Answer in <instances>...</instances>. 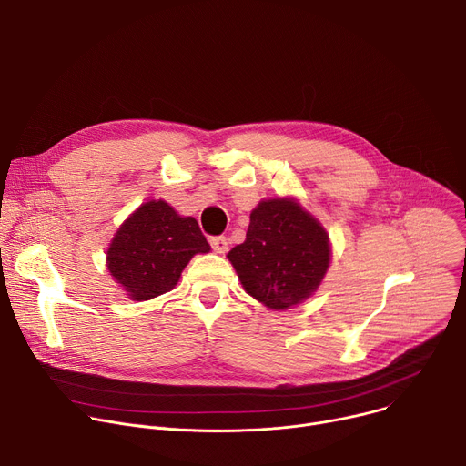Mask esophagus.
I'll use <instances>...</instances> for the list:
<instances>
[{
	"mask_svg": "<svg viewBox=\"0 0 466 466\" xmlns=\"http://www.w3.org/2000/svg\"><path fill=\"white\" fill-rule=\"evenodd\" d=\"M213 251L219 253V255H225L228 251V239L225 236H217V238H211L209 239Z\"/></svg>",
	"mask_w": 466,
	"mask_h": 466,
	"instance_id": "obj_1",
	"label": "esophagus"
}]
</instances>
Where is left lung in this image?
I'll return each instance as SVG.
<instances>
[{"label":"left lung","mask_w":466,"mask_h":466,"mask_svg":"<svg viewBox=\"0 0 466 466\" xmlns=\"http://www.w3.org/2000/svg\"><path fill=\"white\" fill-rule=\"evenodd\" d=\"M243 290L273 311L311 298L329 268L326 228L294 197L260 200L245 241L227 255Z\"/></svg>","instance_id":"8db88e82"}]
</instances>
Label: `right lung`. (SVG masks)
<instances>
[{
    "instance_id": "obj_1",
    "label": "right lung",
    "mask_w": 466,
    "mask_h": 466,
    "mask_svg": "<svg viewBox=\"0 0 466 466\" xmlns=\"http://www.w3.org/2000/svg\"><path fill=\"white\" fill-rule=\"evenodd\" d=\"M209 251L195 217L179 215L165 200H147L119 225L106 268L127 298L147 301L170 292L189 260Z\"/></svg>"
}]
</instances>
